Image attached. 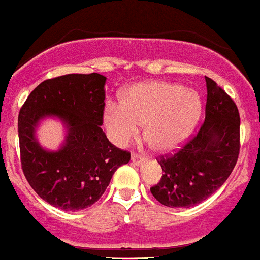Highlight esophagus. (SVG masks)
<instances>
[{"label": "esophagus", "instance_id": "obj_1", "mask_svg": "<svg viewBox=\"0 0 260 260\" xmlns=\"http://www.w3.org/2000/svg\"><path fill=\"white\" fill-rule=\"evenodd\" d=\"M132 161L134 162V164H137V165L142 164V162L144 161V156L138 155V153H133V155H132Z\"/></svg>", "mask_w": 260, "mask_h": 260}]
</instances>
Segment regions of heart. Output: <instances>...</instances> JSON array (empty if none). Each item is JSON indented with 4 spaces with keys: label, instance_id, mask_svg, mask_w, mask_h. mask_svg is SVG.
Listing matches in <instances>:
<instances>
[{
    "label": "heart",
    "instance_id": "1",
    "mask_svg": "<svg viewBox=\"0 0 260 260\" xmlns=\"http://www.w3.org/2000/svg\"><path fill=\"white\" fill-rule=\"evenodd\" d=\"M202 102L191 88L167 82H141L127 87L121 105L108 104L104 123L110 138L126 146L141 133L153 150L168 152L180 146L199 118Z\"/></svg>",
    "mask_w": 260,
    "mask_h": 260
}]
</instances>
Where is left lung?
Wrapping results in <instances>:
<instances>
[{
    "mask_svg": "<svg viewBox=\"0 0 260 260\" xmlns=\"http://www.w3.org/2000/svg\"><path fill=\"white\" fill-rule=\"evenodd\" d=\"M206 117L180 150L157 157L164 172L151 192L161 204L189 208L206 201L228 180L240 155V113L236 103L206 77Z\"/></svg>",
    "mask_w": 260,
    "mask_h": 260,
    "instance_id": "1",
    "label": "left lung"
}]
</instances>
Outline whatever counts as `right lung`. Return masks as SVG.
Wrapping results in <instances>:
<instances>
[{"instance_id":"obj_1","label":"right lung","mask_w":260,"mask_h":260,"mask_svg":"<svg viewBox=\"0 0 260 260\" xmlns=\"http://www.w3.org/2000/svg\"><path fill=\"white\" fill-rule=\"evenodd\" d=\"M107 78L98 73L68 74L41 82L18 116L20 162L29 186L53 207L79 211L104 194L112 176L130 161V152L117 148L103 132ZM56 115L68 127L58 151L37 143L40 119Z\"/></svg>"}]
</instances>
